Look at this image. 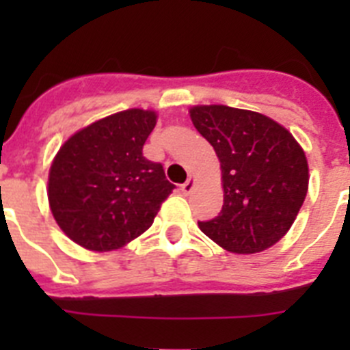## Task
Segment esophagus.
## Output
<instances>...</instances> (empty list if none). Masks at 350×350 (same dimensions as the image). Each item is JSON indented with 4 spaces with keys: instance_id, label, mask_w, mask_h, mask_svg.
<instances>
[{
    "instance_id": "34e87169",
    "label": "esophagus",
    "mask_w": 350,
    "mask_h": 350,
    "mask_svg": "<svg viewBox=\"0 0 350 350\" xmlns=\"http://www.w3.org/2000/svg\"><path fill=\"white\" fill-rule=\"evenodd\" d=\"M193 187H194V180H193V178H187V180H185L184 184L180 185V191L184 194H189L191 191H193Z\"/></svg>"
}]
</instances>
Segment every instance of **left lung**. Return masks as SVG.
I'll return each mask as SVG.
<instances>
[{"label": "left lung", "mask_w": 350, "mask_h": 350, "mask_svg": "<svg viewBox=\"0 0 350 350\" xmlns=\"http://www.w3.org/2000/svg\"><path fill=\"white\" fill-rule=\"evenodd\" d=\"M194 128L212 145L222 172L224 205L200 230L234 254H256L289 231L308 189L303 148L270 117L226 105L189 110Z\"/></svg>", "instance_id": "1"}]
</instances>
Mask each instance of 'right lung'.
<instances>
[{
    "label": "right lung",
    "mask_w": 350,
    "mask_h": 350,
    "mask_svg": "<svg viewBox=\"0 0 350 350\" xmlns=\"http://www.w3.org/2000/svg\"><path fill=\"white\" fill-rule=\"evenodd\" d=\"M156 112L129 108L77 131L49 172V205L68 238L107 252L152 226L175 185L161 163L144 157Z\"/></svg>",
    "instance_id": "1"
}]
</instances>
